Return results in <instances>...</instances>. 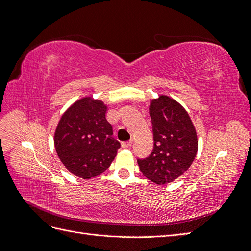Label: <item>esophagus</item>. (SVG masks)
<instances>
[{"instance_id":"34e87169","label":"esophagus","mask_w":251,"mask_h":251,"mask_svg":"<svg viewBox=\"0 0 251 251\" xmlns=\"http://www.w3.org/2000/svg\"><path fill=\"white\" fill-rule=\"evenodd\" d=\"M133 144V140H128V141H124L121 142V146H123V148H130Z\"/></svg>"}]
</instances>
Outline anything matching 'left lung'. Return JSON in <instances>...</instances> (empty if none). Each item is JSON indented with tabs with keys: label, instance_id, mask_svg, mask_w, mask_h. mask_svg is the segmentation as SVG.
<instances>
[{
	"label": "left lung",
	"instance_id": "1",
	"mask_svg": "<svg viewBox=\"0 0 251 251\" xmlns=\"http://www.w3.org/2000/svg\"><path fill=\"white\" fill-rule=\"evenodd\" d=\"M154 149L138 159L142 174L159 185L179 178L192 165L198 151V137L193 121L182 105L166 95L151 101Z\"/></svg>",
	"mask_w": 251,
	"mask_h": 251
}]
</instances>
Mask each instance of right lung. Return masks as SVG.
I'll list each match as a JSON object with an SVG mask.
<instances>
[{
	"label": "right lung",
	"mask_w": 251,
	"mask_h": 251,
	"mask_svg": "<svg viewBox=\"0 0 251 251\" xmlns=\"http://www.w3.org/2000/svg\"><path fill=\"white\" fill-rule=\"evenodd\" d=\"M108 107L91 96L72 103L60 117L54 147L65 168L75 176L91 179L111 165L120 148L105 118Z\"/></svg>",
	"instance_id": "1"
}]
</instances>
